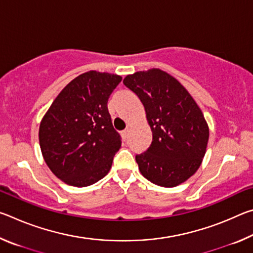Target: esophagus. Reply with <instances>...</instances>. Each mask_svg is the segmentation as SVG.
<instances>
[{
  "label": "esophagus",
  "instance_id": "esophagus-1",
  "mask_svg": "<svg viewBox=\"0 0 253 253\" xmlns=\"http://www.w3.org/2000/svg\"><path fill=\"white\" fill-rule=\"evenodd\" d=\"M122 135H123V137L124 138H127V136H128V128H126L125 130H123V132H122Z\"/></svg>",
  "mask_w": 253,
  "mask_h": 253
}]
</instances>
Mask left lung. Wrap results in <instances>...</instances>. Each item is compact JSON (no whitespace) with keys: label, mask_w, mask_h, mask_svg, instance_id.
<instances>
[{"label":"left lung","mask_w":253,"mask_h":253,"mask_svg":"<svg viewBox=\"0 0 253 253\" xmlns=\"http://www.w3.org/2000/svg\"><path fill=\"white\" fill-rule=\"evenodd\" d=\"M124 84L144 105L153 140L136 156L145 178L174 187L194 175L207 152L209 126L204 115L183 84L157 68L126 76Z\"/></svg>","instance_id":"8db88e82"}]
</instances>
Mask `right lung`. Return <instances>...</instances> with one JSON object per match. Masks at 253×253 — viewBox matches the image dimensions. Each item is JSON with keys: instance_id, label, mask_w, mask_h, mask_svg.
Returning <instances> with one entry per match:
<instances>
[{"instance_id": "obj_1", "label": "right lung", "mask_w": 253, "mask_h": 253, "mask_svg": "<svg viewBox=\"0 0 253 253\" xmlns=\"http://www.w3.org/2000/svg\"><path fill=\"white\" fill-rule=\"evenodd\" d=\"M121 81L108 72H84L60 91L42 118V156L68 185L89 186L108 174L122 142L107 102Z\"/></svg>"}]
</instances>
